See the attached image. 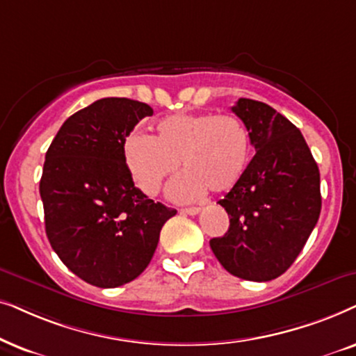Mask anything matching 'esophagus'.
<instances>
[{
  "mask_svg": "<svg viewBox=\"0 0 356 356\" xmlns=\"http://www.w3.org/2000/svg\"><path fill=\"white\" fill-rule=\"evenodd\" d=\"M200 210L202 208H198V207H191V208H182L181 210V213H184V215H198V213H200Z\"/></svg>",
  "mask_w": 356,
  "mask_h": 356,
  "instance_id": "esophagus-1",
  "label": "esophagus"
}]
</instances>
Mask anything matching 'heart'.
<instances>
[{"instance_id":"heart-1","label":"heart","mask_w":356,"mask_h":356,"mask_svg":"<svg viewBox=\"0 0 356 356\" xmlns=\"http://www.w3.org/2000/svg\"><path fill=\"white\" fill-rule=\"evenodd\" d=\"M252 153L249 131L229 113H174L154 125L153 135H130L123 143V158L136 186L158 195L164 182L181 165L186 172L169 187L177 202L229 192L238 186Z\"/></svg>"}]
</instances>
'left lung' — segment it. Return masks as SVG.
<instances>
[{
    "label": "left lung",
    "instance_id": "1",
    "mask_svg": "<svg viewBox=\"0 0 356 356\" xmlns=\"http://www.w3.org/2000/svg\"><path fill=\"white\" fill-rule=\"evenodd\" d=\"M231 111L244 122L255 156L218 202L229 229L210 248L234 277L268 282L291 267L319 220V168L301 131L275 108L239 99Z\"/></svg>",
    "mask_w": 356,
    "mask_h": 356
}]
</instances>
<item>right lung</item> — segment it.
<instances>
[{"label":"right lung","mask_w":356,"mask_h":356,"mask_svg":"<svg viewBox=\"0 0 356 356\" xmlns=\"http://www.w3.org/2000/svg\"><path fill=\"white\" fill-rule=\"evenodd\" d=\"M148 104L104 97L73 113L45 154L40 197L45 233L61 262L84 282L115 288L135 280L158 248L174 208L135 187L123 143Z\"/></svg>","instance_id":"obj_1"}]
</instances>
